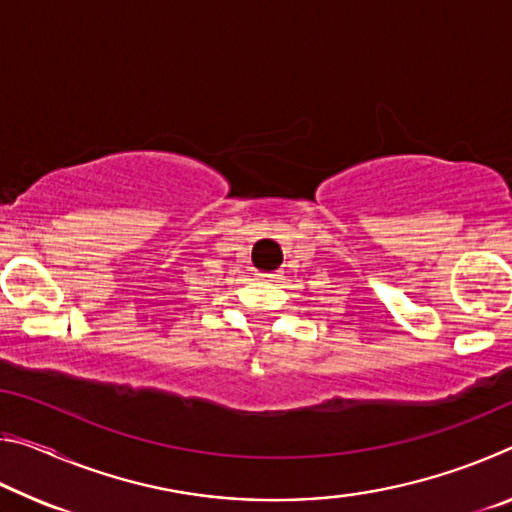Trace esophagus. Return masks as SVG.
Instances as JSON below:
<instances>
[{
    "label": "esophagus",
    "instance_id": "obj_1",
    "mask_svg": "<svg viewBox=\"0 0 512 512\" xmlns=\"http://www.w3.org/2000/svg\"><path fill=\"white\" fill-rule=\"evenodd\" d=\"M273 273H259V280H273Z\"/></svg>",
    "mask_w": 512,
    "mask_h": 512
}]
</instances>
